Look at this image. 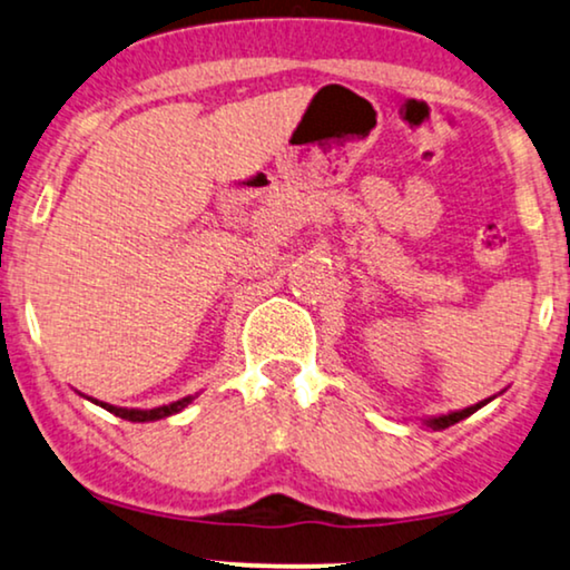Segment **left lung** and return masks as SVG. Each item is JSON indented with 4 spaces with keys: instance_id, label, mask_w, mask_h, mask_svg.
Wrapping results in <instances>:
<instances>
[{
    "instance_id": "8db88e82",
    "label": "left lung",
    "mask_w": 570,
    "mask_h": 570,
    "mask_svg": "<svg viewBox=\"0 0 570 570\" xmlns=\"http://www.w3.org/2000/svg\"><path fill=\"white\" fill-rule=\"evenodd\" d=\"M492 399H495V396L484 399V401H480V404H472V406H466V409H459V412L428 416V420H422V424H424V428H430V430H445V428H451V424H456V422H461V420H466V416H472V414L476 412V409H482L484 404H490Z\"/></svg>"
}]
</instances>
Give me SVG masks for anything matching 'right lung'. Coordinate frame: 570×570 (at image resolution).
Wrapping results in <instances>:
<instances>
[{
    "label": "right lung",
    "mask_w": 570,
    "mask_h": 570,
    "mask_svg": "<svg viewBox=\"0 0 570 570\" xmlns=\"http://www.w3.org/2000/svg\"><path fill=\"white\" fill-rule=\"evenodd\" d=\"M78 393H80V391H78ZM80 396H82V393H80ZM86 399L94 401L96 406L106 409V412H111L114 416H119V420H127V422H156V420H164V416L177 414V412H181V409H185V406L193 404V401L197 399V393H195V396H185V399H179V401H171V404L154 406V409H127V406L106 404V401H98V399H90V396H86Z\"/></svg>",
    "instance_id": "add662e5"
}]
</instances>
